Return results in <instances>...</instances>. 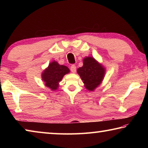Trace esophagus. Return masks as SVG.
Segmentation results:
<instances>
[{
    "instance_id": "esophagus-1",
    "label": "esophagus",
    "mask_w": 148,
    "mask_h": 148,
    "mask_svg": "<svg viewBox=\"0 0 148 148\" xmlns=\"http://www.w3.org/2000/svg\"><path fill=\"white\" fill-rule=\"evenodd\" d=\"M71 72H72V73H75V72H76V66H75L74 64L71 65Z\"/></svg>"
}]
</instances>
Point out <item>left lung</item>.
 <instances>
[{"mask_svg":"<svg viewBox=\"0 0 148 148\" xmlns=\"http://www.w3.org/2000/svg\"><path fill=\"white\" fill-rule=\"evenodd\" d=\"M83 66L77 69V72L89 91H92L98 87L103 79L105 69L93 57H86L83 60Z\"/></svg>","mask_w":148,"mask_h":148,"instance_id":"obj_1","label":"left lung"}]
</instances>
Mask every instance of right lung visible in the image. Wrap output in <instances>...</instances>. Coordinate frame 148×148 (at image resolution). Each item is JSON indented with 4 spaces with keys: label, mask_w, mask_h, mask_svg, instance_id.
Here are the masks:
<instances>
[{
    "label": "right lung",
    "mask_w": 148,
    "mask_h": 148,
    "mask_svg": "<svg viewBox=\"0 0 148 148\" xmlns=\"http://www.w3.org/2000/svg\"><path fill=\"white\" fill-rule=\"evenodd\" d=\"M69 72L70 70L68 67L59 64L54 61L50 62L48 67L42 72V78L45 82V86L54 91L58 88L59 83L64 75Z\"/></svg>",
    "instance_id": "1"
}]
</instances>
